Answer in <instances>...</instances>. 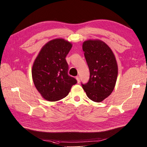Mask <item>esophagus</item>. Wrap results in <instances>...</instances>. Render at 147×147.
<instances>
[{"label":"esophagus","mask_w":147,"mask_h":147,"mask_svg":"<svg viewBox=\"0 0 147 147\" xmlns=\"http://www.w3.org/2000/svg\"><path fill=\"white\" fill-rule=\"evenodd\" d=\"M76 79H77V81H78V83H79V82H80V78H79V76H76Z\"/></svg>","instance_id":"34e87169"}]
</instances>
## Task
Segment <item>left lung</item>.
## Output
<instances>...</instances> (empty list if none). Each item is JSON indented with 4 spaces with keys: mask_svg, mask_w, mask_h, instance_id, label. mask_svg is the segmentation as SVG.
Wrapping results in <instances>:
<instances>
[{
    "mask_svg": "<svg viewBox=\"0 0 147 147\" xmlns=\"http://www.w3.org/2000/svg\"><path fill=\"white\" fill-rule=\"evenodd\" d=\"M82 49L90 78L81 85L89 98L100 102L112 93L116 84L118 65L115 57L108 45L100 40L85 41Z\"/></svg>",
    "mask_w": 147,
    "mask_h": 147,
    "instance_id": "8db88e82",
    "label": "left lung"
}]
</instances>
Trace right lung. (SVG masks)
I'll return each mask as SVG.
<instances>
[{
	"mask_svg": "<svg viewBox=\"0 0 147 147\" xmlns=\"http://www.w3.org/2000/svg\"><path fill=\"white\" fill-rule=\"evenodd\" d=\"M72 44L63 39L49 41L42 48L32 69L33 82L45 100L55 102L66 97L77 80L68 74L66 57Z\"/></svg>",
	"mask_w": 147,
	"mask_h": 147,
	"instance_id": "right-lung-1",
	"label": "right lung"
}]
</instances>
